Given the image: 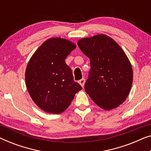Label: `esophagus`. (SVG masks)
<instances>
[{"instance_id": "1", "label": "esophagus", "mask_w": 151, "mask_h": 151, "mask_svg": "<svg viewBox=\"0 0 151 151\" xmlns=\"http://www.w3.org/2000/svg\"><path fill=\"white\" fill-rule=\"evenodd\" d=\"M79 84H80V85H81L82 87H83V86H84V83H85V80L84 79V78H82V79H81L80 80H79Z\"/></svg>"}]
</instances>
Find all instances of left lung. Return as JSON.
<instances>
[{
  "mask_svg": "<svg viewBox=\"0 0 151 151\" xmlns=\"http://www.w3.org/2000/svg\"><path fill=\"white\" fill-rule=\"evenodd\" d=\"M78 45L90 60L84 85L86 93L104 110L118 107L129 96L133 83V69L125 52L104 34L80 39Z\"/></svg>",
  "mask_w": 151,
  "mask_h": 151,
  "instance_id": "left-lung-1",
  "label": "left lung"
}]
</instances>
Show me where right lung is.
I'll return each instance as SVG.
<instances>
[{
    "label": "right lung",
    "instance_id": "obj_1",
    "mask_svg": "<svg viewBox=\"0 0 151 151\" xmlns=\"http://www.w3.org/2000/svg\"><path fill=\"white\" fill-rule=\"evenodd\" d=\"M76 48L69 40L51 38L38 47L29 61L25 71L27 88L35 104L45 112L63 113L82 89L65 63Z\"/></svg>",
    "mask_w": 151,
    "mask_h": 151
}]
</instances>
